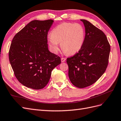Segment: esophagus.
<instances>
[{
    "mask_svg": "<svg viewBox=\"0 0 121 121\" xmlns=\"http://www.w3.org/2000/svg\"><path fill=\"white\" fill-rule=\"evenodd\" d=\"M65 58H63V57H62L61 58V62L62 63H63V62H64V61H65Z\"/></svg>",
    "mask_w": 121,
    "mask_h": 121,
    "instance_id": "1",
    "label": "esophagus"
}]
</instances>
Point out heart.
I'll return each mask as SVG.
<instances>
[{
	"mask_svg": "<svg viewBox=\"0 0 121 121\" xmlns=\"http://www.w3.org/2000/svg\"><path fill=\"white\" fill-rule=\"evenodd\" d=\"M48 43L52 52L57 54L58 43L65 53L74 54L82 48L85 39V30L78 23H64L55 27L50 33Z\"/></svg>",
	"mask_w": 121,
	"mask_h": 121,
	"instance_id": "heart-1",
	"label": "heart"
}]
</instances>
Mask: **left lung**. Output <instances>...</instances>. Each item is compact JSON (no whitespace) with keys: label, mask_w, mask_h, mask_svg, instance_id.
I'll list each match as a JSON object with an SVG mask.
<instances>
[{"label":"left lung","mask_w":121,"mask_h":121,"mask_svg":"<svg viewBox=\"0 0 121 121\" xmlns=\"http://www.w3.org/2000/svg\"><path fill=\"white\" fill-rule=\"evenodd\" d=\"M85 29L82 48L68 58L69 77L75 86L83 88L96 82L108 65L110 45L104 33L89 21L81 20Z\"/></svg>","instance_id":"8db88e82"}]
</instances>
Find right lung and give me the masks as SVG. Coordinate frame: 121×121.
Returning <instances> with one entry per match:
<instances>
[{
    "label": "right lung",
    "instance_id": "1",
    "mask_svg": "<svg viewBox=\"0 0 121 121\" xmlns=\"http://www.w3.org/2000/svg\"><path fill=\"white\" fill-rule=\"evenodd\" d=\"M52 20H34L17 33L9 50V60L14 75L22 84L35 90L48 83L53 69L60 58L50 52L47 34Z\"/></svg>",
    "mask_w": 121,
    "mask_h": 121
}]
</instances>
